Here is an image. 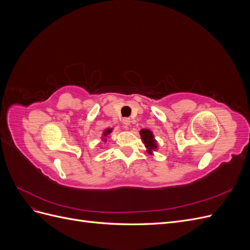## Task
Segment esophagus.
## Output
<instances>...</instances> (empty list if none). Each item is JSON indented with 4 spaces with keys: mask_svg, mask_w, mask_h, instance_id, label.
<instances>
[{
    "mask_svg": "<svg viewBox=\"0 0 250 250\" xmlns=\"http://www.w3.org/2000/svg\"><path fill=\"white\" fill-rule=\"evenodd\" d=\"M122 122H123V124H124V125L128 126V125L130 124V119H129V118H124V119L122 120Z\"/></svg>",
    "mask_w": 250,
    "mask_h": 250,
    "instance_id": "obj_1",
    "label": "esophagus"
}]
</instances>
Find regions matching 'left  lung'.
Instances as JSON below:
<instances>
[{
    "label": "left lung",
    "mask_w": 250,
    "mask_h": 250,
    "mask_svg": "<svg viewBox=\"0 0 250 250\" xmlns=\"http://www.w3.org/2000/svg\"><path fill=\"white\" fill-rule=\"evenodd\" d=\"M140 134H141V139L143 140L146 148L148 149L147 152L149 154H151L152 153V151L157 148L156 141L154 140V135H153L152 131H150L148 129H142L140 131Z\"/></svg>",
    "instance_id": "8db88e82"
}]
</instances>
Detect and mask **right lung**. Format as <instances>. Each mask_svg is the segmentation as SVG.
Segmentation results:
<instances>
[{"instance_id":"obj_1","label":"right lung","mask_w":250,"mask_h":250,"mask_svg":"<svg viewBox=\"0 0 250 250\" xmlns=\"http://www.w3.org/2000/svg\"><path fill=\"white\" fill-rule=\"evenodd\" d=\"M111 131H112V128H107V129H105V130H104V132H103V137H104V138H106L108 134H110V132H111ZM104 141H106V140L104 139Z\"/></svg>"}]
</instances>
